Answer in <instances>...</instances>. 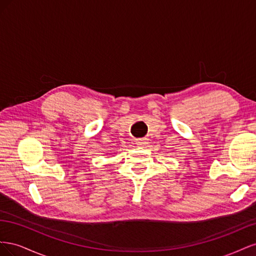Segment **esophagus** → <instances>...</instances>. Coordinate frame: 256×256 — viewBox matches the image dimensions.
I'll use <instances>...</instances> for the list:
<instances>
[{
  "instance_id": "esophagus-1",
  "label": "esophagus",
  "mask_w": 256,
  "mask_h": 256,
  "mask_svg": "<svg viewBox=\"0 0 256 256\" xmlns=\"http://www.w3.org/2000/svg\"><path fill=\"white\" fill-rule=\"evenodd\" d=\"M136 144L138 146H145L148 144V140H147L146 138H138V140L136 141Z\"/></svg>"
}]
</instances>
